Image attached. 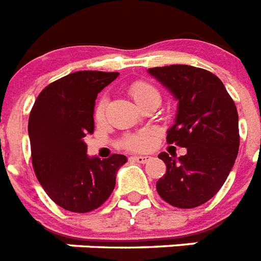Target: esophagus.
<instances>
[{
  "instance_id": "34e87169",
  "label": "esophagus",
  "mask_w": 261,
  "mask_h": 261,
  "mask_svg": "<svg viewBox=\"0 0 261 261\" xmlns=\"http://www.w3.org/2000/svg\"><path fill=\"white\" fill-rule=\"evenodd\" d=\"M132 160H135L137 163H148L149 160H152V158L148 155H136L132 156Z\"/></svg>"
}]
</instances>
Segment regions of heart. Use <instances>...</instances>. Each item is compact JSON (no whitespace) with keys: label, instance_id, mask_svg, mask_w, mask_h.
<instances>
[{"label":"heart","instance_id":"b5f03b06","mask_svg":"<svg viewBox=\"0 0 261 261\" xmlns=\"http://www.w3.org/2000/svg\"><path fill=\"white\" fill-rule=\"evenodd\" d=\"M129 93L133 97V99L136 101V103L139 106L141 103H144L148 99L151 98H160L159 91L156 90L155 87L149 85L147 82H143V81H137V82H133L130 86H129ZM106 105H108V98L102 97L99 98L97 106H95L94 116L97 120H101L105 116ZM151 143V139L148 136L147 133H141V135H135V136H128L124 140L125 147L130 148V149H143V148H147Z\"/></svg>","mask_w":261,"mask_h":261}]
</instances>
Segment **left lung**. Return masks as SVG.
<instances>
[{"instance_id":"8db88e82","label":"left lung","mask_w":261,"mask_h":261,"mask_svg":"<svg viewBox=\"0 0 261 261\" xmlns=\"http://www.w3.org/2000/svg\"><path fill=\"white\" fill-rule=\"evenodd\" d=\"M148 74L178 101L167 143L187 148L178 159L162 152L167 171L156 183L164 201L180 209L205 203L218 193L239 153V114L221 79L203 68L172 64Z\"/></svg>"}]
</instances>
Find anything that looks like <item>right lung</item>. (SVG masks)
Wrapping results in <instances>:
<instances>
[{"instance_id": "right-lung-1", "label": "right lung", "mask_w": 261, "mask_h": 261, "mask_svg": "<svg viewBox=\"0 0 261 261\" xmlns=\"http://www.w3.org/2000/svg\"><path fill=\"white\" fill-rule=\"evenodd\" d=\"M118 72L76 71L48 85L35 101L28 133L35 174L48 197L60 207L87 213L110 197L126 156L87 155L85 137L94 132L98 93Z\"/></svg>"}]
</instances>
